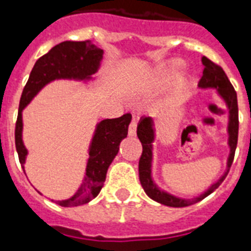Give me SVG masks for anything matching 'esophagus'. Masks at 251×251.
Instances as JSON below:
<instances>
[{
	"mask_svg": "<svg viewBox=\"0 0 251 251\" xmlns=\"http://www.w3.org/2000/svg\"><path fill=\"white\" fill-rule=\"evenodd\" d=\"M136 134V121L135 120H132L131 124L129 126V135L130 136H135Z\"/></svg>",
	"mask_w": 251,
	"mask_h": 251,
	"instance_id": "esophagus-1",
	"label": "esophagus"
}]
</instances>
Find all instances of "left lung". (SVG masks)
Segmentation results:
<instances>
[{
	"mask_svg": "<svg viewBox=\"0 0 251 251\" xmlns=\"http://www.w3.org/2000/svg\"><path fill=\"white\" fill-rule=\"evenodd\" d=\"M201 62L203 64L202 77L200 79V89H214L218 95L225 100L226 105L228 108V147H229V154L227 158V169L225 174L218 179L217 182L209 187L200 196L193 197V199H182V197L174 196L172 193L166 192L161 189L152 178V161H153V142L156 139V130H154V120L152 117L144 116L142 117L138 124L136 129V135L139 138L140 143L143 146V152L139 160V180L143 187L144 192L147 196L154 200L156 202H160L162 205L172 207H184L199 202L205 197H207L210 193H213L215 189L222 184L227 176L229 168H231L233 157H235V151L237 147V136H238V107H237V94L235 89L229 82L228 77L226 76L225 71L217 64H214L210 59L206 56H202Z\"/></svg>",
	"mask_w": 251,
	"mask_h": 251,
	"instance_id": "8db88e82",
	"label": "left lung"
}]
</instances>
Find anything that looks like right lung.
<instances>
[{"label":"right lung","mask_w":251,"mask_h":251,"mask_svg":"<svg viewBox=\"0 0 251 251\" xmlns=\"http://www.w3.org/2000/svg\"><path fill=\"white\" fill-rule=\"evenodd\" d=\"M103 59V50L91 41H64L41 56L29 75L20 98L19 112L15 126V146L24 170L28 150L23 142V109L29 104L48 83L55 79L90 81L98 72ZM131 115L126 113L119 119H107L97 124L89 146V158L82 184L73 196L55 202L64 207L79 206L90 202L99 195L104 185L105 175L113 158L117 156L120 143L127 136ZM40 193V192H38ZM54 201V200H52Z\"/></svg>","instance_id":"right-lung-1"}]
</instances>
